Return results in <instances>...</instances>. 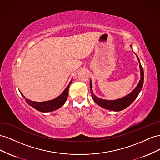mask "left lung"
<instances>
[{
  "instance_id": "left-lung-1",
  "label": "left lung",
  "mask_w": 160,
  "mask_h": 160,
  "mask_svg": "<svg viewBox=\"0 0 160 160\" xmlns=\"http://www.w3.org/2000/svg\"><path fill=\"white\" fill-rule=\"evenodd\" d=\"M131 47L132 48V45H131ZM137 58H138L139 63L141 79L139 82V84L136 86L135 88L132 91L130 94L125 96L124 97L117 99V100H108L99 98L96 97V96L94 94L93 91H92V82H91V80H90L91 96H92L94 102L97 103L98 105L104 108L107 109V110H110L112 111H120L123 110V109L126 108L127 107H129L130 104L134 101L135 98L138 97V95L141 90V88L143 87V80H144V74H143V69L141 65L139 59L138 57V56H137Z\"/></svg>"
}]
</instances>
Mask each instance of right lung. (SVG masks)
<instances>
[{
  "label": "right lung",
  "mask_w": 160,
  "mask_h": 160,
  "mask_svg": "<svg viewBox=\"0 0 160 160\" xmlns=\"http://www.w3.org/2000/svg\"><path fill=\"white\" fill-rule=\"evenodd\" d=\"M72 80H71V81L70 82V83L66 87V88L60 96H59L58 97L51 100H48V101H44V102L32 101V100L26 98L25 96L21 92L20 93L22 96V97L25 98L26 102L28 103L31 107H33L35 109H36V110H38L40 112L53 111L57 110L58 108H60L63 105V104L65 103L68 95V90H69V87L72 83Z\"/></svg>",
  "instance_id": "obj_1"
}]
</instances>
